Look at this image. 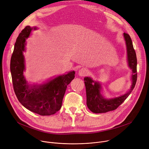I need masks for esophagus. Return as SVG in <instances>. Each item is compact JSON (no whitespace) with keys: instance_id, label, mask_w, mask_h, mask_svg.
I'll use <instances>...</instances> for the list:
<instances>
[{"instance_id":"34e87169","label":"esophagus","mask_w":149,"mask_h":149,"mask_svg":"<svg viewBox=\"0 0 149 149\" xmlns=\"http://www.w3.org/2000/svg\"><path fill=\"white\" fill-rule=\"evenodd\" d=\"M88 72V71L86 68H82L81 69H80L79 70L78 75L79 76L84 77V76H86V75H87Z\"/></svg>"}]
</instances>
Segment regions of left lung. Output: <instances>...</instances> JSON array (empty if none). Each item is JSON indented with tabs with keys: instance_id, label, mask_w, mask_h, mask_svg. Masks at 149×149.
Returning a JSON list of instances; mask_svg holds the SVG:
<instances>
[{
	"instance_id": "left-lung-1",
	"label": "left lung",
	"mask_w": 149,
	"mask_h": 149,
	"mask_svg": "<svg viewBox=\"0 0 149 149\" xmlns=\"http://www.w3.org/2000/svg\"><path fill=\"white\" fill-rule=\"evenodd\" d=\"M124 38L127 49V61L128 66L132 71L131 80V85L128 90L123 95L113 98H106L102 93V87L100 83L94 81L91 77L84 78L86 89L87 106L93 113H101L115 110L128 97L134 89L137 81V57L134 49L130 36L124 33Z\"/></svg>"
}]
</instances>
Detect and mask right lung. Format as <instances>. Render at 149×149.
<instances>
[{"mask_svg": "<svg viewBox=\"0 0 149 149\" xmlns=\"http://www.w3.org/2000/svg\"><path fill=\"white\" fill-rule=\"evenodd\" d=\"M36 26H26L17 38L10 59V72L15 93L19 102L29 111L40 115L47 116L59 111L65 91L75 77V71L50 78L43 84H30L26 80L25 58L26 40Z\"/></svg>", "mask_w": 149, "mask_h": 149, "instance_id": "right-lung-1", "label": "right lung"}]
</instances>
